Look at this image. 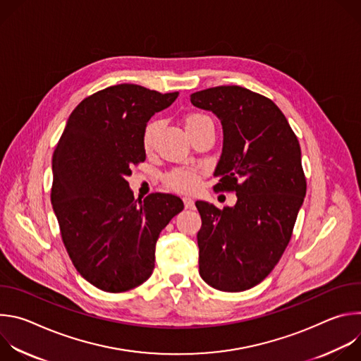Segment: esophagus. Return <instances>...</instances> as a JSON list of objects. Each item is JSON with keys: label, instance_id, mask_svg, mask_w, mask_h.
<instances>
[{"label": "esophagus", "instance_id": "34e87169", "mask_svg": "<svg viewBox=\"0 0 361 361\" xmlns=\"http://www.w3.org/2000/svg\"><path fill=\"white\" fill-rule=\"evenodd\" d=\"M183 201H184L185 209H192L194 207V201H192L191 197H183Z\"/></svg>", "mask_w": 361, "mask_h": 361}]
</instances>
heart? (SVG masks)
Instances as JSON below:
<instances>
[{
	"label": "heart",
	"mask_w": 361,
	"mask_h": 361,
	"mask_svg": "<svg viewBox=\"0 0 361 361\" xmlns=\"http://www.w3.org/2000/svg\"><path fill=\"white\" fill-rule=\"evenodd\" d=\"M212 121L207 116H202V114H191L185 118V130L187 133H190L191 130L197 128L198 126L204 124V123H209ZM160 123L157 120H152L149 121L142 133V147L144 149L149 151L154 147V142H156V135L159 131ZM200 181V176L195 170H174L171 171L167 177H166V184L176 191H192Z\"/></svg>",
	"instance_id": "obj_1"
}]
</instances>
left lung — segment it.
I'll return each mask as SVG.
<instances>
[{"label":"left lung","mask_w":361,"mask_h":361,"mask_svg":"<svg viewBox=\"0 0 361 361\" xmlns=\"http://www.w3.org/2000/svg\"><path fill=\"white\" fill-rule=\"evenodd\" d=\"M191 104L213 111L223 126L214 177L235 191L234 207L197 201L200 276L220 291L262 283L288 245L305 195L298 140L274 102L238 85L197 91Z\"/></svg>","instance_id":"left-lung-1"}]
</instances>
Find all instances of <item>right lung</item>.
<instances>
[{
    "label": "right lung",
    "instance_id": "1",
    "mask_svg": "<svg viewBox=\"0 0 361 361\" xmlns=\"http://www.w3.org/2000/svg\"><path fill=\"white\" fill-rule=\"evenodd\" d=\"M177 97L107 87L75 107L54 151L51 204L63 243L77 271L102 291H128L151 276L159 235L184 209L173 194L135 200L127 181L145 160L148 120Z\"/></svg>",
    "mask_w": 361,
    "mask_h": 361
}]
</instances>
